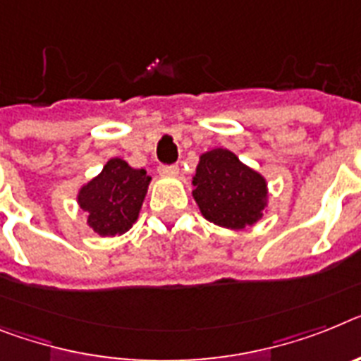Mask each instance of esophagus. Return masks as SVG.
<instances>
[{
  "label": "esophagus",
  "mask_w": 361,
  "mask_h": 361,
  "mask_svg": "<svg viewBox=\"0 0 361 361\" xmlns=\"http://www.w3.org/2000/svg\"><path fill=\"white\" fill-rule=\"evenodd\" d=\"M159 174L166 176V178H174V176L180 174V166H178V165H163V166H159Z\"/></svg>",
  "instance_id": "34e87169"
}]
</instances>
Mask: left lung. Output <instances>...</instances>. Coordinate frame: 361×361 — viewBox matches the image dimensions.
Instances as JSON below:
<instances>
[{
  "label": "left lung",
  "instance_id": "1",
  "mask_svg": "<svg viewBox=\"0 0 361 361\" xmlns=\"http://www.w3.org/2000/svg\"><path fill=\"white\" fill-rule=\"evenodd\" d=\"M192 198L205 220L224 229H246L268 213V181L227 148L200 156Z\"/></svg>",
  "mask_w": 361,
  "mask_h": 361
}]
</instances>
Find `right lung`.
<instances>
[{"label":"right lung","instance_id":"add662e5","mask_svg":"<svg viewBox=\"0 0 361 361\" xmlns=\"http://www.w3.org/2000/svg\"><path fill=\"white\" fill-rule=\"evenodd\" d=\"M152 178L121 157H111L102 171L77 192L86 224L99 237H121L137 222Z\"/></svg>","mask_w":361,"mask_h":361}]
</instances>
